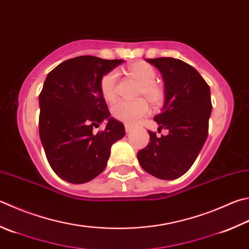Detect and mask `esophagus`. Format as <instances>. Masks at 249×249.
Returning a JSON list of instances; mask_svg holds the SVG:
<instances>
[{
    "label": "esophagus",
    "instance_id": "1",
    "mask_svg": "<svg viewBox=\"0 0 249 249\" xmlns=\"http://www.w3.org/2000/svg\"><path fill=\"white\" fill-rule=\"evenodd\" d=\"M124 129H125V132H131V131L133 130V126L128 124H124Z\"/></svg>",
    "mask_w": 249,
    "mask_h": 249
}]
</instances>
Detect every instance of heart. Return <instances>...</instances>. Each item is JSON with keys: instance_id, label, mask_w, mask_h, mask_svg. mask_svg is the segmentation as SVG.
<instances>
[{"instance_id": "1", "label": "heart", "mask_w": 249, "mask_h": 249, "mask_svg": "<svg viewBox=\"0 0 249 249\" xmlns=\"http://www.w3.org/2000/svg\"><path fill=\"white\" fill-rule=\"evenodd\" d=\"M125 71L139 82L137 95L144 97L152 105L161 104L165 98V90L160 83L156 82L157 71L153 65L144 60H137L125 67ZM117 81L118 74L115 70L106 72L100 79V92L107 103H112L117 97ZM148 104L143 98L137 101H118L111 107V114L116 119L123 123L134 124L143 118L148 112Z\"/></svg>"}]
</instances>
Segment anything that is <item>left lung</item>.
<instances>
[{"label": "left lung", "mask_w": 249, "mask_h": 249, "mask_svg": "<svg viewBox=\"0 0 249 249\" xmlns=\"http://www.w3.org/2000/svg\"><path fill=\"white\" fill-rule=\"evenodd\" d=\"M146 62L159 69L165 82V104L154 120L158 131L167 129L168 134L156 137L148 131L151 142L138 152V159L149 175L173 180L192 167L208 137L210 89L197 70L183 60L159 57Z\"/></svg>", "instance_id": "obj_1"}]
</instances>
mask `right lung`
Here are the masks:
<instances>
[{"instance_id":"obj_1","label":"right lung","mask_w":249,"mask_h":249,"mask_svg":"<svg viewBox=\"0 0 249 249\" xmlns=\"http://www.w3.org/2000/svg\"><path fill=\"white\" fill-rule=\"evenodd\" d=\"M123 59L78 56L46 77L39 95V134L51 168L63 180L82 184L103 172L111 145L124 137L123 123L110 117L100 79ZM104 120V130L95 134Z\"/></svg>"}]
</instances>
